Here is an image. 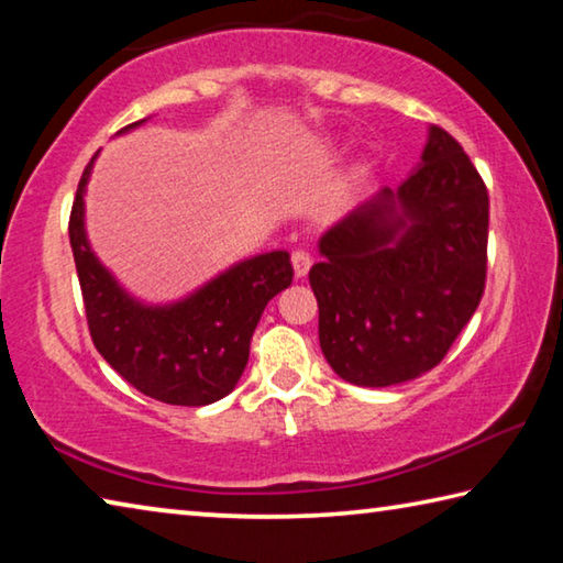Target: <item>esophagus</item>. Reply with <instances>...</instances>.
<instances>
[{
	"label": "esophagus",
	"mask_w": 563,
	"mask_h": 563,
	"mask_svg": "<svg viewBox=\"0 0 563 563\" xmlns=\"http://www.w3.org/2000/svg\"><path fill=\"white\" fill-rule=\"evenodd\" d=\"M310 265H312V258L305 251H295L292 253V271H295V278H305V275H308V271H310Z\"/></svg>",
	"instance_id": "1"
}]
</instances>
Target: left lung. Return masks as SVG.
<instances>
[{"label": "left lung", "instance_id": "left-lung-1", "mask_svg": "<svg viewBox=\"0 0 563 563\" xmlns=\"http://www.w3.org/2000/svg\"><path fill=\"white\" fill-rule=\"evenodd\" d=\"M487 228L484 180L450 133L430 126L412 174L318 241L310 288L335 375L389 387L440 365L482 300Z\"/></svg>", "mask_w": 563, "mask_h": 563}]
</instances>
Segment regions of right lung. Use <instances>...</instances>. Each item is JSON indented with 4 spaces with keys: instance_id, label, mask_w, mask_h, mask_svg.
I'll use <instances>...</instances> for the list:
<instances>
[{
    "instance_id": "1",
    "label": "right lung",
    "mask_w": 563,
    "mask_h": 563,
    "mask_svg": "<svg viewBox=\"0 0 563 563\" xmlns=\"http://www.w3.org/2000/svg\"><path fill=\"white\" fill-rule=\"evenodd\" d=\"M141 119L119 133L139 129ZM99 151L76 188L69 241L91 340L139 393L166 405L203 407L233 393L247 365L265 305L292 283L288 251L258 253L170 302L129 292L93 253L87 235V186Z\"/></svg>"
}]
</instances>
